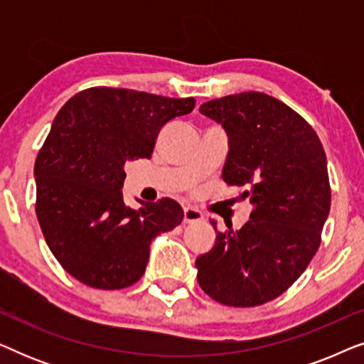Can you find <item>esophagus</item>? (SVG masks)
Segmentation results:
<instances>
[{
	"label": "esophagus",
	"mask_w": 364,
	"mask_h": 364,
	"mask_svg": "<svg viewBox=\"0 0 364 364\" xmlns=\"http://www.w3.org/2000/svg\"><path fill=\"white\" fill-rule=\"evenodd\" d=\"M202 213L193 207L183 208V223H196L202 220Z\"/></svg>",
	"instance_id": "1"
}]
</instances>
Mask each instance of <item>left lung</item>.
I'll return each instance as SVG.
<instances>
[{"label":"left lung","mask_w":364,"mask_h":364,"mask_svg":"<svg viewBox=\"0 0 364 364\" xmlns=\"http://www.w3.org/2000/svg\"><path fill=\"white\" fill-rule=\"evenodd\" d=\"M203 116L222 124L228 154L222 178L245 187L250 220L217 232L197 257L202 290L227 306H258L295 283L320 247L331 203L326 156L315 129L285 102L240 92L203 102Z\"/></svg>","instance_id":"obj_1"}]
</instances>
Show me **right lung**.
Listing matches in <instances>:
<instances>
[{"mask_svg": "<svg viewBox=\"0 0 364 364\" xmlns=\"http://www.w3.org/2000/svg\"><path fill=\"white\" fill-rule=\"evenodd\" d=\"M193 107V97L116 87H89L61 107L34 177L38 222L69 275L101 290H121L144 275L151 242L176 228L183 210L172 198L127 207L124 166L151 157L161 129Z\"/></svg>", "mask_w": 364, "mask_h": 364, "instance_id": "add662e5", "label": "right lung"}]
</instances>
